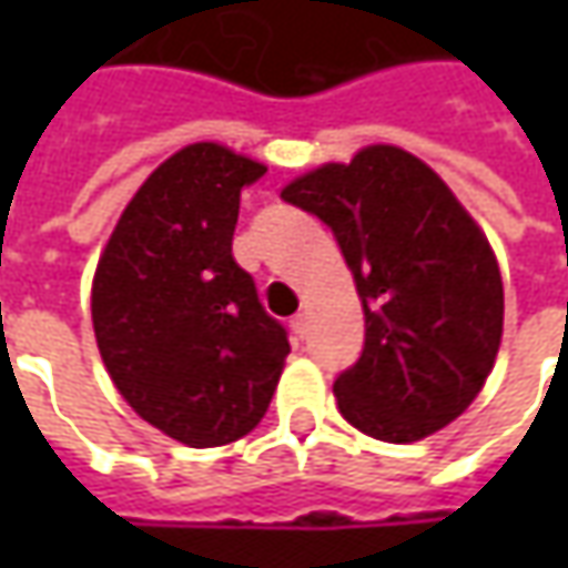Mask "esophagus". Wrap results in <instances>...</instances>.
<instances>
[{"mask_svg":"<svg viewBox=\"0 0 568 568\" xmlns=\"http://www.w3.org/2000/svg\"><path fill=\"white\" fill-rule=\"evenodd\" d=\"M291 332H294V338H306L310 335V322H306V316H294V322H291Z\"/></svg>","mask_w":568,"mask_h":568,"instance_id":"34e87169","label":"esophagus"}]
</instances>
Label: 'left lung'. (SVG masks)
Wrapping results in <instances>:
<instances>
[{
  "instance_id": "1",
  "label": "left lung",
  "mask_w": 568,
  "mask_h": 568,
  "mask_svg": "<svg viewBox=\"0 0 568 568\" xmlns=\"http://www.w3.org/2000/svg\"><path fill=\"white\" fill-rule=\"evenodd\" d=\"M281 199L332 227L361 294L363 351L335 379L344 420L382 443L452 424L503 338L496 255L452 189L420 158L373 144L300 176Z\"/></svg>"
}]
</instances>
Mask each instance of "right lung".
I'll list each match as a JSON object with an SVG mask.
<instances>
[{
    "mask_svg": "<svg viewBox=\"0 0 568 568\" xmlns=\"http://www.w3.org/2000/svg\"><path fill=\"white\" fill-rule=\"evenodd\" d=\"M262 176L265 166L224 144L176 151L125 205L94 274L110 379L142 420L192 448L252 433L291 354L233 258L240 192Z\"/></svg>",
    "mask_w": 568,
    "mask_h": 568,
    "instance_id": "1",
    "label": "right lung"
}]
</instances>
